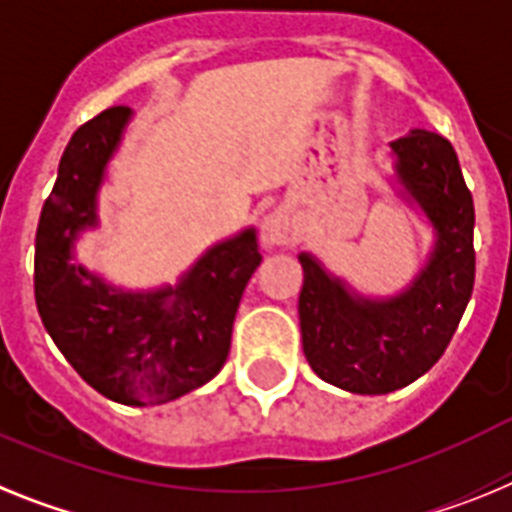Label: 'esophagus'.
Returning a JSON list of instances; mask_svg holds the SVG:
<instances>
[{
  "label": "esophagus",
  "instance_id": "1",
  "mask_svg": "<svg viewBox=\"0 0 512 512\" xmlns=\"http://www.w3.org/2000/svg\"><path fill=\"white\" fill-rule=\"evenodd\" d=\"M293 234L296 231H293V219L288 208L278 206L262 219V242L268 247H286L293 242Z\"/></svg>",
  "mask_w": 512,
  "mask_h": 512
}]
</instances>
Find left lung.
I'll return each mask as SVG.
<instances>
[{"mask_svg":"<svg viewBox=\"0 0 512 512\" xmlns=\"http://www.w3.org/2000/svg\"><path fill=\"white\" fill-rule=\"evenodd\" d=\"M397 172L438 231L433 260L391 301L353 299L301 255L304 355L319 379L353 394H389L446 353L474 291V201L451 141L415 128L391 141Z\"/></svg>","mask_w":512,"mask_h":512,"instance_id":"left-lung-1","label":"left lung"}]
</instances>
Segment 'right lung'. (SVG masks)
I'll return each mask as SVG.
<instances>
[{
    "label": "right lung",
    "mask_w": 512,
    "mask_h": 512,
    "mask_svg": "<svg viewBox=\"0 0 512 512\" xmlns=\"http://www.w3.org/2000/svg\"><path fill=\"white\" fill-rule=\"evenodd\" d=\"M131 110L113 105L79 126L35 231V304L56 348L102 397L151 407L182 397L224 368L247 281L262 262L255 231L213 247L180 288L113 293L71 265L77 231L95 224V193ZM175 295L172 307H164Z\"/></svg>",
    "instance_id": "add662e5"
}]
</instances>
